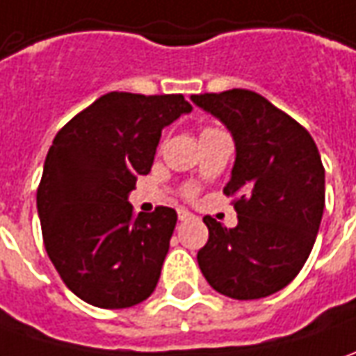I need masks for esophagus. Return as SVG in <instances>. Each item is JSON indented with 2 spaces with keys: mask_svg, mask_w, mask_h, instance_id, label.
Returning <instances> with one entry per match:
<instances>
[{
  "mask_svg": "<svg viewBox=\"0 0 356 356\" xmlns=\"http://www.w3.org/2000/svg\"><path fill=\"white\" fill-rule=\"evenodd\" d=\"M177 214H179V220H181V222H187V220H195V214H191L188 210L181 209Z\"/></svg>",
  "mask_w": 356,
  "mask_h": 356,
  "instance_id": "1",
  "label": "esophagus"
}]
</instances>
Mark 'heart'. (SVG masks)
<instances>
[{
    "mask_svg": "<svg viewBox=\"0 0 356 356\" xmlns=\"http://www.w3.org/2000/svg\"><path fill=\"white\" fill-rule=\"evenodd\" d=\"M209 130H210V128H209Z\"/></svg>",
    "mask_w": 356,
    "mask_h": 356,
    "instance_id": "1",
    "label": "heart"
}]
</instances>
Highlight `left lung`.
I'll list each match as a JSON object with an SVG mask.
<instances>
[{"mask_svg": "<svg viewBox=\"0 0 356 356\" xmlns=\"http://www.w3.org/2000/svg\"><path fill=\"white\" fill-rule=\"evenodd\" d=\"M236 144L226 195H238V226L204 218L209 241L197 261L212 289L257 300L284 289L304 267L325 207V171L308 130L248 89L191 95Z\"/></svg>", "mask_w": 356, "mask_h": 356, "instance_id": "left-lung-1", "label": "left lung"}]
</instances>
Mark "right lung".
<instances>
[{"instance_id":"right-lung-1","label":"right lung","mask_w":356,"mask_h":356,"mask_svg":"<svg viewBox=\"0 0 356 356\" xmlns=\"http://www.w3.org/2000/svg\"><path fill=\"white\" fill-rule=\"evenodd\" d=\"M193 107L183 95L113 91L54 138L36 191L44 248L66 286L97 308H130L156 290L177 212L132 216L161 130Z\"/></svg>"}]
</instances>
